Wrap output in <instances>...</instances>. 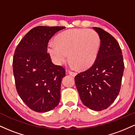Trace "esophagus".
I'll return each instance as SVG.
<instances>
[{
    "label": "esophagus",
    "instance_id": "34e87169",
    "mask_svg": "<svg viewBox=\"0 0 135 135\" xmlns=\"http://www.w3.org/2000/svg\"><path fill=\"white\" fill-rule=\"evenodd\" d=\"M69 74H70V75H72V76H73V77H75V75H77V73H76V72H72V71H69Z\"/></svg>",
    "mask_w": 135,
    "mask_h": 135
}]
</instances>
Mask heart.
<instances>
[{"mask_svg":"<svg viewBox=\"0 0 135 135\" xmlns=\"http://www.w3.org/2000/svg\"><path fill=\"white\" fill-rule=\"evenodd\" d=\"M55 42L48 44L47 51L56 64L63 65L69 55L71 65L86 69L97 60L101 41L96 31L79 28L58 34Z\"/></svg>","mask_w":135,"mask_h":135,"instance_id":"1","label":"heart"}]
</instances>
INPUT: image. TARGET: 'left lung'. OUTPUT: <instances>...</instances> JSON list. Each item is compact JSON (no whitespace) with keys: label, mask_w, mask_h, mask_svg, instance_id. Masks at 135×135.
<instances>
[{"label":"left lung","mask_w":135,"mask_h":135,"mask_svg":"<svg viewBox=\"0 0 135 135\" xmlns=\"http://www.w3.org/2000/svg\"><path fill=\"white\" fill-rule=\"evenodd\" d=\"M93 29L101 41L98 55L90 68L75 77V83L83 104L100 111L107 108L118 96L124 65L115 38L100 28Z\"/></svg>","instance_id":"1"}]
</instances>
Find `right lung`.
<instances>
[{
	"label": "right lung",
	"mask_w": 135,
	"mask_h": 135,
	"mask_svg": "<svg viewBox=\"0 0 135 135\" xmlns=\"http://www.w3.org/2000/svg\"><path fill=\"white\" fill-rule=\"evenodd\" d=\"M65 28H33L15 49L13 68L17 92L23 102L35 112L51 110L60 102L65 70L52 63L47 52V44L56 32Z\"/></svg>",
	"instance_id": "add662e5"
}]
</instances>
